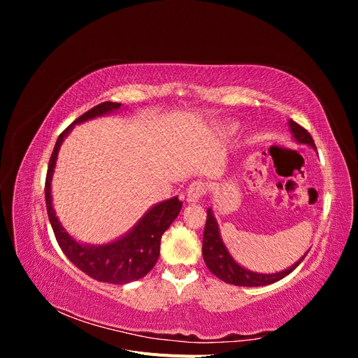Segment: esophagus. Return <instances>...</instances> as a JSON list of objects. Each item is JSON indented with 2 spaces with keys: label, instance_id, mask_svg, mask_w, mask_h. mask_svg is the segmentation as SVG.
<instances>
[{
  "label": "esophagus",
  "instance_id": "1",
  "mask_svg": "<svg viewBox=\"0 0 358 358\" xmlns=\"http://www.w3.org/2000/svg\"><path fill=\"white\" fill-rule=\"evenodd\" d=\"M204 192H206V187H204L203 182H200V180L192 182L187 189L188 203H199V200L203 197Z\"/></svg>",
  "mask_w": 358,
  "mask_h": 358
}]
</instances>
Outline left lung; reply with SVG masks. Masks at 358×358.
Listing matches in <instances>:
<instances>
[{
  "instance_id": "1",
  "label": "left lung",
  "mask_w": 358,
  "mask_h": 358,
  "mask_svg": "<svg viewBox=\"0 0 358 358\" xmlns=\"http://www.w3.org/2000/svg\"><path fill=\"white\" fill-rule=\"evenodd\" d=\"M288 128L294 142H297L299 145H308L312 149L317 150L315 143H313L310 134L305 128L300 127L294 121H288ZM308 252L303 255L299 262H296L294 264L284 270H280V272H275V273L252 272V270H249L237 263L231 257V254L229 252V249H227L221 237L220 225L215 218L213 210L212 208L208 209V220H206L204 234H203V258L210 272L227 284L239 285V287H264V285L278 282V280L289 275L292 270H294L303 259H305Z\"/></svg>"
}]
</instances>
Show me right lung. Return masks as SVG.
I'll use <instances>...</instances> for the list:
<instances>
[{"label": "right lung", "instance_id": "1", "mask_svg": "<svg viewBox=\"0 0 358 358\" xmlns=\"http://www.w3.org/2000/svg\"><path fill=\"white\" fill-rule=\"evenodd\" d=\"M121 107L122 104L119 103H101L83 113L70 127L64 129L57 140V145L53 148L52 157L49 159L45 187L49 221L62 252L83 273L100 280V282L116 285L133 282V280L146 276L152 270L159 257L161 237L171 225V222L178 218L182 209V201L178 197H171L154 204L125 234L119 236L117 239L109 243H83L74 239L64 229L55 209H53L52 178L53 173H55L59 148L66 137L71 133L74 125L91 121V119L95 117L110 115L117 112Z\"/></svg>", "mask_w": 358, "mask_h": 358}]
</instances>
